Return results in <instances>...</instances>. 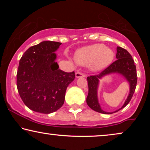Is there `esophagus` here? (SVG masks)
Returning a JSON list of instances; mask_svg holds the SVG:
<instances>
[{
  "label": "esophagus",
  "mask_w": 150,
  "mask_h": 150,
  "mask_svg": "<svg viewBox=\"0 0 150 150\" xmlns=\"http://www.w3.org/2000/svg\"><path fill=\"white\" fill-rule=\"evenodd\" d=\"M80 77H85V75L83 73L77 71V72L76 73V78H77L78 79V78H80Z\"/></svg>",
  "instance_id": "obj_1"
}]
</instances>
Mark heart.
I'll list each match as a JSON object with an SVG mask.
<instances>
[{"mask_svg":"<svg viewBox=\"0 0 150 150\" xmlns=\"http://www.w3.org/2000/svg\"><path fill=\"white\" fill-rule=\"evenodd\" d=\"M114 59V50L103 44H95L79 48L74 54L76 62L81 65H88L92 71L102 70L109 66Z\"/></svg>","mask_w":150,"mask_h":150,"instance_id":"1","label":"heart"}]
</instances>
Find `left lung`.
<instances>
[{"mask_svg": "<svg viewBox=\"0 0 150 150\" xmlns=\"http://www.w3.org/2000/svg\"><path fill=\"white\" fill-rule=\"evenodd\" d=\"M116 58L117 60L115 62L110 65L107 68H106L99 74L90 76L87 77L89 92H88L87 97V104L91 109L100 113L112 114L122 109L130 102L136 89L137 82L136 65H134L132 56L126 50L117 46ZM111 73H118L122 75L129 83L130 90L127 99L122 108L114 112H106L101 109L98 102L97 90L99 80L106 75Z\"/></svg>", "mask_w": 150, "mask_h": 150, "instance_id": "8db88e82", "label": "left lung"}]
</instances>
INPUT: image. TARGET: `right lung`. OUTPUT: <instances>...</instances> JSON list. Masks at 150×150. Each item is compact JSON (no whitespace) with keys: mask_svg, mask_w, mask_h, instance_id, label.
Returning <instances> with one entry per match:
<instances>
[{"mask_svg":"<svg viewBox=\"0 0 150 150\" xmlns=\"http://www.w3.org/2000/svg\"><path fill=\"white\" fill-rule=\"evenodd\" d=\"M60 42L44 41L28 49L20 59L17 88L24 104L30 110L49 114L63 106L67 87L75 79L74 71L59 69L54 53Z\"/></svg>","mask_w":150,"mask_h":150,"instance_id":"right-lung-1","label":"right lung"}]
</instances>
